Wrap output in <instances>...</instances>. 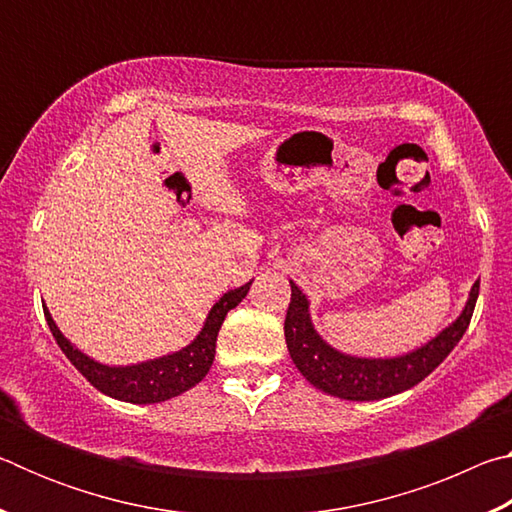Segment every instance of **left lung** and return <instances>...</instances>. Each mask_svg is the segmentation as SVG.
I'll return each instance as SVG.
<instances>
[{
    "label": "left lung",
    "mask_w": 512,
    "mask_h": 512,
    "mask_svg": "<svg viewBox=\"0 0 512 512\" xmlns=\"http://www.w3.org/2000/svg\"><path fill=\"white\" fill-rule=\"evenodd\" d=\"M476 298H479V280L474 282L463 314L443 329L436 339L415 352L395 359H359L334 350L332 345L320 339L314 325H311L305 293L291 282V302L287 318H284V336H287V348L293 363L309 384H314L327 395L341 397V400H381V397L409 391L445 361L470 325Z\"/></svg>",
    "instance_id": "1"
}]
</instances>
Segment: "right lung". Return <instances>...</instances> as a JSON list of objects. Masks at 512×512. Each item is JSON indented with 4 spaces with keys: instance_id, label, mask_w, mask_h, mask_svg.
<instances>
[{
    "instance_id": "add662e5",
    "label": "right lung",
    "mask_w": 512,
    "mask_h": 512,
    "mask_svg": "<svg viewBox=\"0 0 512 512\" xmlns=\"http://www.w3.org/2000/svg\"><path fill=\"white\" fill-rule=\"evenodd\" d=\"M250 284H253V280L244 284V287L223 293V298L216 302L210 314H207L201 334H198L187 348L167 354V357L137 363V366L110 368L103 366V363H97L90 359L88 354L76 350L74 345L60 334V329L56 327L47 307L45 318L51 334H54L56 343L60 345V350L65 352V357L74 363V368L79 370L97 391L115 397V400L121 402L155 404L183 395L210 372L216 350V334H219L228 311L235 309L239 302L248 296Z\"/></svg>"
}]
</instances>
